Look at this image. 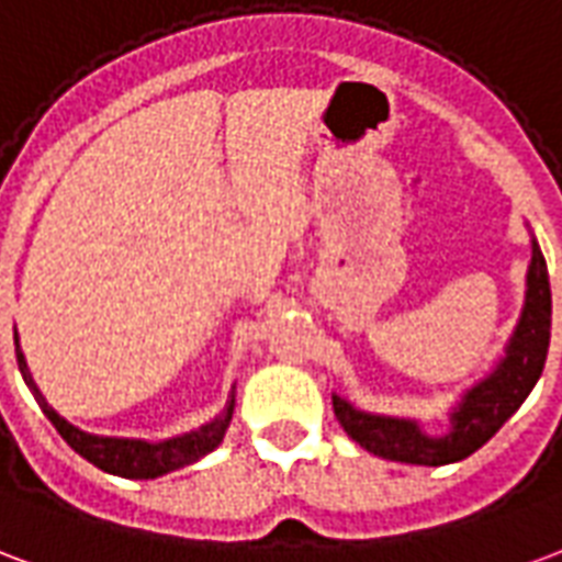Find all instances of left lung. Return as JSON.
I'll use <instances>...</instances> for the list:
<instances>
[{
  "label": "left lung",
  "instance_id": "1",
  "mask_svg": "<svg viewBox=\"0 0 562 562\" xmlns=\"http://www.w3.org/2000/svg\"><path fill=\"white\" fill-rule=\"evenodd\" d=\"M548 342H551V285H548L546 256L533 240L525 313L515 327L513 342L492 375L461 398L459 411L452 414L450 435L429 438L417 429V423L360 414L339 396H334L336 419L342 423L348 438L381 459L429 464V468L468 459L485 440H492L503 423L530 396V390L546 369Z\"/></svg>",
  "mask_w": 562,
  "mask_h": 562
}]
</instances>
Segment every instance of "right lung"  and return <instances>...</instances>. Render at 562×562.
Listing matches in <instances>:
<instances>
[{
	"instance_id": "1",
	"label": "right lung",
	"mask_w": 562,
	"mask_h": 562,
	"mask_svg": "<svg viewBox=\"0 0 562 562\" xmlns=\"http://www.w3.org/2000/svg\"><path fill=\"white\" fill-rule=\"evenodd\" d=\"M16 366L23 372V381L29 384V390L35 393L37 405L47 414V419L56 426L61 438L68 440V447L74 452H80L82 459L91 461L94 468H101L106 473H115V476H127V480H154V476H164L169 471H178L184 464H193L202 456L217 447L223 435L228 429V419H232V402L223 417L211 419L202 429L190 431V435H181V438L164 440V443H145V440H127V438H98V435H86V431L74 429L70 423L49 408L47 398L41 396V390L35 386L32 375H29L26 360H23V351L16 345Z\"/></svg>"
}]
</instances>
